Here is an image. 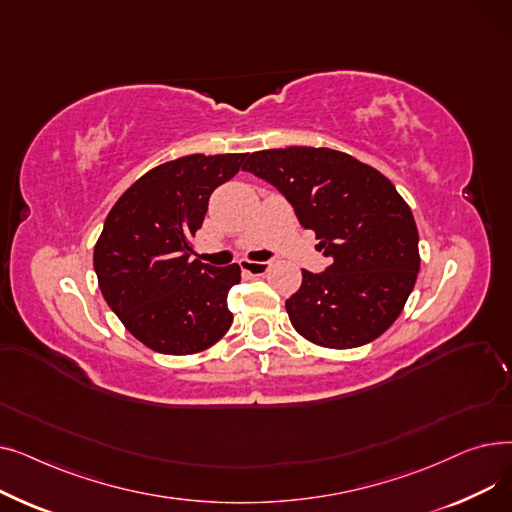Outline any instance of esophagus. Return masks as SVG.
Returning a JSON list of instances; mask_svg holds the SVG:
<instances>
[{
	"instance_id": "34e87169",
	"label": "esophagus",
	"mask_w": 512,
	"mask_h": 512,
	"mask_svg": "<svg viewBox=\"0 0 512 512\" xmlns=\"http://www.w3.org/2000/svg\"><path fill=\"white\" fill-rule=\"evenodd\" d=\"M240 267H242V272H249V274L261 276V274H265L267 270H270V261H251V259H242V261H240Z\"/></svg>"
}]
</instances>
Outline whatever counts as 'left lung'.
Masks as SVG:
<instances>
[{
    "label": "left lung",
    "mask_w": 512,
    "mask_h": 512,
    "mask_svg": "<svg viewBox=\"0 0 512 512\" xmlns=\"http://www.w3.org/2000/svg\"><path fill=\"white\" fill-rule=\"evenodd\" d=\"M242 170L276 186L332 259L326 272L303 270L301 288L286 301L294 330L328 348H355L384 334L419 272V232L394 184L326 147L255 151Z\"/></svg>",
    "instance_id": "1"
}]
</instances>
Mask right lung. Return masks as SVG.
Wrapping results in <instances>:
<instances>
[{"mask_svg": "<svg viewBox=\"0 0 512 512\" xmlns=\"http://www.w3.org/2000/svg\"><path fill=\"white\" fill-rule=\"evenodd\" d=\"M247 153L186 155L134 182L107 213L93 267L105 303L126 330L164 355H191L232 324L228 292L240 267L193 259L209 197L238 174Z\"/></svg>", "mask_w": 512, "mask_h": 512, "instance_id": "1", "label": "right lung"}]
</instances>
